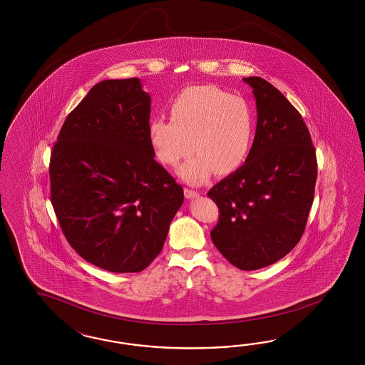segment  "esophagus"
Here are the masks:
<instances>
[{
    "label": "esophagus",
    "instance_id": "esophagus-1",
    "mask_svg": "<svg viewBox=\"0 0 365 365\" xmlns=\"http://www.w3.org/2000/svg\"><path fill=\"white\" fill-rule=\"evenodd\" d=\"M185 197L187 199H194L199 197L198 191L195 190H190V188H185Z\"/></svg>",
    "mask_w": 365,
    "mask_h": 365
}]
</instances>
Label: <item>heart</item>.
I'll return each instance as SVG.
<instances>
[{"label": "heart", "instance_id": "heart-1", "mask_svg": "<svg viewBox=\"0 0 365 365\" xmlns=\"http://www.w3.org/2000/svg\"><path fill=\"white\" fill-rule=\"evenodd\" d=\"M171 122L153 118L147 136L156 159L179 168L187 183L206 182L214 170L226 175L238 170L250 155L255 142V119L246 100L215 86H192L180 91L170 104Z\"/></svg>", "mask_w": 365, "mask_h": 365}]
</instances>
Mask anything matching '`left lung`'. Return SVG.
Wrapping results in <instances>:
<instances>
[{
  "label": "left lung",
  "mask_w": 365,
  "mask_h": 365,
  "mask_svg": "<svg viewBox=\"0 0 365 365\" xmlns=\"http://www.w3.org/2000/svg\"><path fill=\"white\" fill-rule=\"evenodd\" d=\"M253 88L257 130L250 155L207 192L220 209L212 243L241 270L281 259L305 230L317 179L309 130L290 101L262 78Z\"/></svg>",
  "instance_id": "left-lung-1"
}]
</instances>
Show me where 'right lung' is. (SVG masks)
<instances>
[{"label":"right lung","instance_id":"add662e5","mask_svg":"<svg viewBox=\"0 0 365 365\" xmlns=\"http://www.w3.org/2000/svg\"><path fill=\"white\" fill-rule=\"evenodd\" d=\"M139 78L104 80L66 116L49 163L66 241L92 265L136 273L162 252L183 188L154 159Z\"/></svg>","mask_w":365,"mask_h":365}]
</instances>
